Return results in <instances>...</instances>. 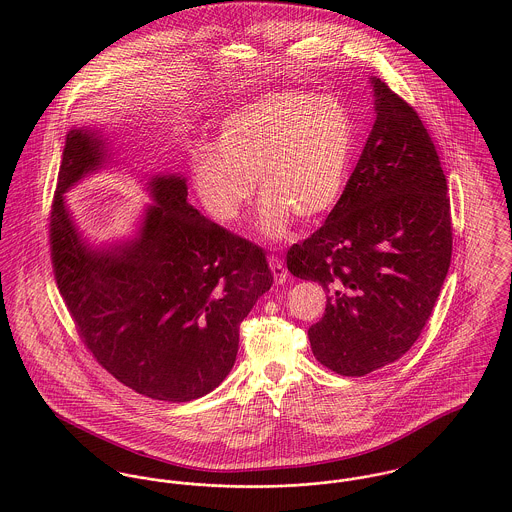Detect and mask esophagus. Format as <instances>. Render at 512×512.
I'll return each instance as SVG.
<instances>
[{
  "label": "esophagus",
  "instance_id": "obj_1",
  "mask_svg": "<svg viewBox=\"0 0 512 512\" xmlns=\"http://www.w3.org/2000/svg\"><path fill=\"white\" fill-rule=\"evenodd\" d=\"M268 262H270V270H272V274H274L276 284H286V282H288V270H286L284 262H282L280 258H274V256H272Z\"/></svg>",
  "mask_w": 512,
  "mask_h": 512
}]
</instances>
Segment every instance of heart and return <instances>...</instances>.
I'll return each mask as SVG.
<instances>
[{
	"label": "heart",
	"mask_w": 512,
	"mask_h": 512,
	"mask_svg": "<svg viewBox=\"0 0 512 512\" xmlns=\"http://www.w3.org/2000/svg\"><path fill=\"white\" fill-rule=\"evenodd\" d=\"M353 153L355 124L341 100L280 90L230 110L213 147L193 151L189 171L201 207L220 224L242 217L256 179V230L276 242L295 217L321 219L341 201Z\"/></svg>",
	"instance_id": "heart-1"
}]
</instances>
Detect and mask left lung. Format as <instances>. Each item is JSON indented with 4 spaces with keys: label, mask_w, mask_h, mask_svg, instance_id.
I'll return each instance as SVG.
<instances>
[{
    "label": "left lung",
    "mask_w": 512,
    "mask_h": 512,
    "mask_svg": "<svg viewBox=\"0 0 512 512\" xmlns=\"http://www.w3.org/2000/svg\"><path fill=\"white\" fill-rule=\"evenodd\" d=\"M374 126L341 201L288 250V270L317 282L325 315L307 335L321 365L365 376L420 337L451 262V213L438 151L422 120L370 78Z\"/></svg>",
    "instance_id": "8db88e82"
}]
</instances>
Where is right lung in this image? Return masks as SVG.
Returning <instances> with one entry per match:
<instances>
[{"mask_svg": "<svg viewBox=\"0 0 512 512\" xmlns=\"http://www.w3.org/2000/svg\"><path fill=\"white\" fill-rule=\"evenodd\" d=\"M98 126L67 134L51 211V256L84 345L138 394L189 402L215 390L238 353V325L274 284L266 254L187 203L181 173H149L132 236L92 244L65 197L124 161ZM138 171V169H128Z\"/></svg>", "mask_w": 512, "mask_h": 512, "instance_id": "add662e5", "label": "right lung"}]
</instances>
